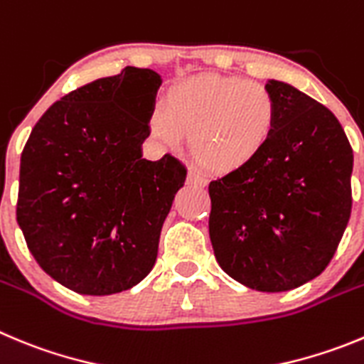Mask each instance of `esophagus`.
Segmentation results:
<instances>
[{"mask_svg":"<svg viewBox=\"0 0 364 364\" xmlns=\"http://www.w3.org/2000/svg\"><path fill=\"white\" fill-rule=\"evenodd\" d=\"M188 182L193 186H198V188H205L208 186V178L204 175H200L196 171H189L188 175Z\"/></svg>","mask_w":364,"mask_h":364,"instance_id":"1","label":"esophagus"}]
</instances>
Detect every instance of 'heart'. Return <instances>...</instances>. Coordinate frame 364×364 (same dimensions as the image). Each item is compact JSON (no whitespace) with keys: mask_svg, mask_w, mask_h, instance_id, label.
Here are the masks:
<instances>
[{"mask_svg":"<svg viewBox=\"0 0 364 364\" xmlns=\"http://www.w3.org/2000/svg\"><path fill=\"white\" fill-rule=\"evenodd\" d=\"M153 135L178 148L189 135L193 159L228 175L262 155L278 126V102L262 82L204 73L168 90L149 119Z\"/></svg>","mask_w":364,"mask_h":364,"instance_id":"b5f03b06","label":"heart"}]
</instances>
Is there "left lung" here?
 <instances>
[{
  "mask_svg": "<svg viewBox=\"0 0 364 364\" xmlns=\"http://www.w3.org/2000/svg\"><path fill=\"white\" fill-rule=\"evenodd\" d=\"M271 142L209 184V236L220 267L262 292L291 291L334 258L352 213L354 153L326 106L279 81Z\"/></svg>",
  "mask_w": 364,
  "mask_h": 364,
  "instance_id": "8db88e82",
  "label": "left lung"
}]
</instances>
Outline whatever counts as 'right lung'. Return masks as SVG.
Wrapping results in <instances>:
<instances>
[{"label": "right lung", "mask_w": 364, "mask_h": 364, "mask_svg": "<svg viewBox=\"0 0 364 364\" xmlns=\"http://www.w3.org/2000/svg\"><path fill=\"white\" fill-rule=\"evenodd\" d=\"M160 75L126 66L53 102L21 153L18 223L43 271L79 294L132 289L151 271L188 169L142 159Z\"/></svg>", "instance_id": "right-lung-1"}]
</instances>
